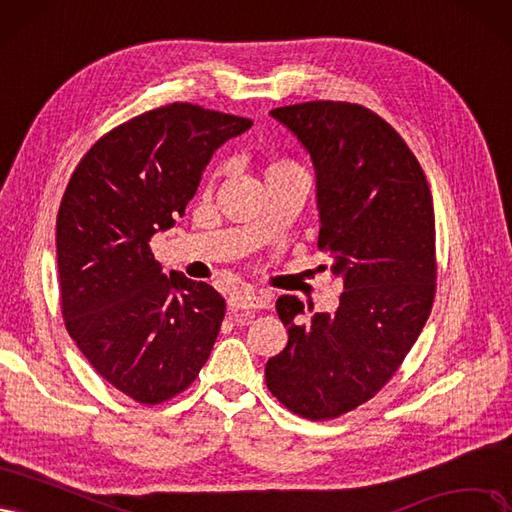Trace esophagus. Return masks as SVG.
Returning <instances> with one entry per match:
<instances>
[{
    "instance_id": "1",
    "label": "esophagus",
    "mask_w": 512,
    "mask_h": 512,
    "mask_svg": "<svg viewBox=\"0 0 512 512\" xmlns=\"http://www.w3.org/2000/svg\"><path fill=\"white\" fill-rule=\"evenodd\" d=\"M268 300L261 298L257 293L251 291H238L229 298V308L232 310H257V308H266Z\"/></svg>"
}]
</instances>
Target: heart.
<instances>
[{
  "label": "heart",
  "instance_id": "obj_1",
  "mask_svg": "<svg viewBox=\"0 0 512 512\" xmlns=\"http://www.w3.org/2000/svg\"><path fill=\"white\" fill-rule=\"evenodd\" d=\"M274 166H285V163H274ZM217 174H219V172H217ZM217 174H214V176H217ZM214 176H212V178H214Z\"/></svg>",
  "mask_w": 512,
  "mask_h": 512
}]
</instances>
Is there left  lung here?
<instances>
[{
	"instance_id": "left-lung-1",
	"label": "left lung",
	"mask_w": 512,
	"mask_h": 512,
	"mask_svg": "<svg viewBox=\"0 0 512 512\" xmlns=\"http://www.w3.org/2000/svg\"><path fill=\"white\" fill-rule=\"evenodd\" d=\"M317 170L319 249L342 276L340 306L298 323L304 304L276 312L289 342L266 383L293 415L336 419L381 391L402 366L436 295V221L427 178L408 144L376 112L349 102L274 108Z\"/></svg>"
}]
</instances>
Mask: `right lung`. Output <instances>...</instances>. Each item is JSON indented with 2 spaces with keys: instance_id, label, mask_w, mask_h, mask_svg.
I'll return each instance as SVG.
<instances>
[{
  "instance_id": "right-lung-1",
  "label": "right lung",
  "mask_w": 512,
  "mask_h": 512,
  "mask_svg": "<svg viewBox=\"0 0 512 512\" xmlns=\"http://www.w3.org/2000/svg\"><path fill=\"white\" fill-rule=\"evenodd\" d=\"M251 119L174 102L110 129L76 166L57 212L65 329L93 370L140 404L185 391L210 357L225 300L161 272L151 238L197 191L212 153Z\"/></svg>"
}]
</instances>
